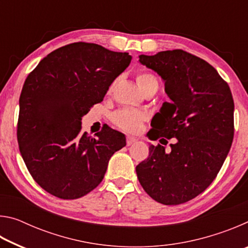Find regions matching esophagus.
<instances>
[{"label": "esophagus", "instance_id": "1", "mask_svg": "<svg viewBox=\"0 0 248 248\" xmlns=\"http://www.w3.org/2000/svg\"><path fill=\"white\" fill-rule=\"evenodd\" d=\"M136 141H137V139H136V138H134V137L127 136V145H131V144H133Z\"/></svg>", "mask_w": 248, "mask_h": 248}]
</instances>
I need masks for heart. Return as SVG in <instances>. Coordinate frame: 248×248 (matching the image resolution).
<instances>
[{
  "instance_id": "obj_1",
  "label": "heart",
  "mask_w": 248,
  "mask_h": 248,
  "mask_svg": "<svg viewBox=\"0 0 248 248\" xmlns=\"http://www.w3.org/2000/svg\"><path fill=\"white\" fill-rule=\"evenodd\" d=\"M137 81L142 91L151 85H158L157 78L150 72H140L137 75ZM146 119L143 112L131 109H119L111 116V120L117 127L128 132H137L142 128V124Z\"/></svg>"
}]
</instances>
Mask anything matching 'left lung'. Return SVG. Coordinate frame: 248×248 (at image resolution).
I'll return each instance as SVG.
<instances>
[{
	"mask_svg": "<svg viewBox=\"0 0 248 248\" xmlns=\"http://www.w3.org/2000/svg\"><path fill=\"white\" fill-rule=\"evenodd\" d=\"M164 79L170 102L153 117L152 140L173 139L170 151L151 145L149 157L136 167L146 194L176 205L196 198L217 177L234 137V100L230 86L207 61L184 50L139 57Z\"/></svg>",
	"mask_w": 248,
	"mask_h": 248,
	"instance_id": "8db88e82",
	"label": "left lung"
}]
</instances>
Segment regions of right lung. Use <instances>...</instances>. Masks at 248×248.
<instances>
[{
    "label": "right lung",
    "instance_id": "right-lung-1",
    "mask_svg": "<svg viewBox=\"0 0 248 248\" xmlns=\"http://www.w3.org/2000/svg\"><path fill=\"white\" fill-rule=\"evenodd\" d=\"M131 56L90 43L49 53L25 79L19 97L17 141L33 180L60 199H78L102 183L125 137L105 125L95 138L81 120L100 103Z\"/></svg>",
    "mask_w": 248,
    "mask_h": 248
}]
</instances>
